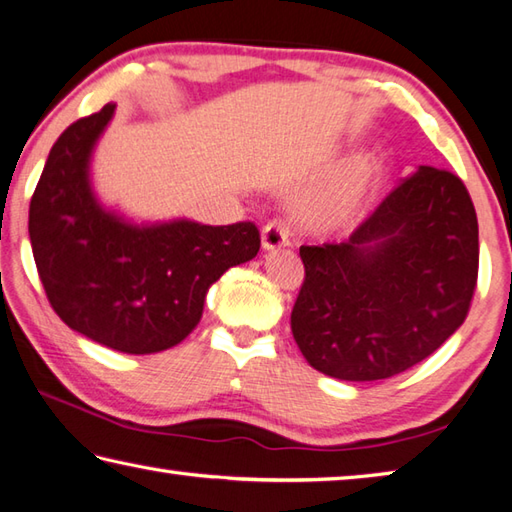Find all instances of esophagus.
I'll use <instances>...</instances> for the list:
<instances>
[{"label":"esophagus","mask_w":512,"mask_h":512,"mask_svg":"<svg viewBox=\"0 0 512 512\" xmlns=\"http://www.w3.org/2000/svg\"><path fill=\"white\" fill-rule=\"evenodd\" d=\"M288 246V230L284 224L279 222H270L262 230V248L264 250H277Z\"/></svg>","instance_id":"esophagus-1"}]
</instances>
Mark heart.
I'll use <instances>...</instances> for the list:
<instances>
[{"label": "heart", "mask_w": 512, "mask_h": 512, "mask_svg": "<svg viewBox=\"0 0 512 512\" xmlns=\"http://www.w3.org/2000/svg\"><path fill=\"white\" fill-rule=\"evenodd\" d=\"M377 166L370 157H357L339 177L297 206V222L306 233L330 237L346 233L366 215L375 193Z\"/></svg>", "instance_id": "1"}]
</instances>
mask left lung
Here are the masks:
<instances>
[{"instance_id":"obj_1","label":"left lung","mask_w":512,"mask_h":512,"mask_svg":"<svg viewBox=\"0 0 512 512\" xmlns=\"http://www.w3.org/2000/svg\"><path fill=\"white\" fill-rule=\"evenodd\" d=\"M306 279L290 315L306 362L375 382L433 355L464 324L479 228L462 179L419 166L342 244L299 248Z\"/></svg>"}]
</instances>
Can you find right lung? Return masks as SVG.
I'll list each match as a JSON object with an SVG mask.
<instances>
[{
	"label": "right lung",
	"mask_w": 512,
	"mask_h": 512,
	"mask_svg": "<svg viewBox=\"0 0 512 512\" xmlns=\"http://www.w3.org/2000/svg\"><path fill=\"white\" fill-rule=\"evenodd\" d=\"M113 117L115 104H106L59 135L30 199L28 235L48 302L68 328L119 353L150 355L193 333L208 288L257 255L259 230L184 217L137 224L108 208L90 162Z\"/></svg>",
	"instance_id": "right-lung-1"
}]
</instances>
